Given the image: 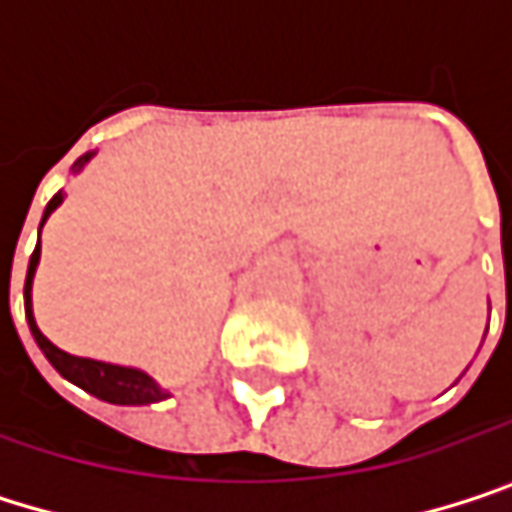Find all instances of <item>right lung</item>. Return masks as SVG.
<instances>
[{"mask_svg": "<svg viewBox=\"0 0 512 512\" xmlns=\"http://www.w3.org/2000/svg\"><path fill=\"white\" fill-rule=\"evenodd\" d=\"M94 159V151L82 154L73 162V174H79L88 162ZM64 201V192L58 189L50 198L47 210H44V219H41V228L47 225V219L52 216V210H58V204ZM38 263H41V240L35 246V252L29 257V269H26V287H23V302H26V323L32 329V338L35 344L41 347V353L47 356L52 367L73 385H79L82 391L106 400V403H115V406H148V403H159L165 397H171V391L159 388L151 373L139 370V367H124V364H109V361H97V358H79L58 350L50 338L38 329L35 323V311H32V281H35V272H38Z\"/></svg>", "mask_w": 512, "mask_h": 512, "instance_id": "right-lung-1", "label": "right lung"}]
</instances>
